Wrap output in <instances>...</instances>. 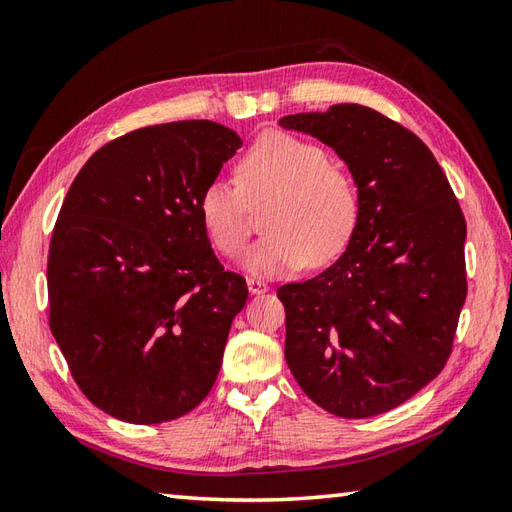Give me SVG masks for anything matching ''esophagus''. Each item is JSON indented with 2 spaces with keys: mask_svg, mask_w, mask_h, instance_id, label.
I'll list each match as a JSON object with an SVG mask.
<instances>
[{
  "mask_svg": "<svg viewBox=\"0 0 512 512\" xmlns=\"http://www.w3.org/2000/svg\"><path fill=\"white\" fill-rule=\"evenodd\" d=\"M246 284H248L250 295H264V292L268 290V286L264 284V281L253 279V277H248V279H246Z\"/></svg>",
  "mask_w": 512,
  "mask_h": 512,
  "instance_id": "34e87169",
  "label": "esophagus"
}]
</instances>
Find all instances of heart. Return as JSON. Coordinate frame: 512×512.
<instances>
[{
	"label": "heart",
	"mask_w": 512,
	"mask_h": 512,
	"mask_svg": "<svg viewBox=\"0 0 512 512\" xmlns=\"http://www.w3.org/2000/svg\"><path fill=\"white\" fill-rule=\"evenodd\" d=\"M235 173L237 184L222 178L206 184L198 209L217 253L237 257L248 239L246 198L270 195L262 215L268 233L248 250V273L279 277L306 262L323 266L354 235L361 215L358 182L321 145L266 132L239 158Z\"/></svg>",
	"instance_id": "heart-1"
}]
</instances>
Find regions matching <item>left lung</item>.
<instances>
[{
    "mask_svg": "<svg viewBox=\"0 0 512 512\" xmlns=\"http://www.w3.org/2000/svg\"><path fill=\"white\" fill-rule=\"evenodd\" d=\"M354 173L361 215L345 253L286 284V363L339 418L394 409L431 383L453 350L466 299V222L429 147L372 107L284 116Z\"/></svg>",
    "mask_w": 512,
    "mask_h": 512,
    "instance_id": "1",
    "label": "left lung"
}]
</instances>
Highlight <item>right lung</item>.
Returning <instances> with one entry per match:
<instances>
[{
    "label": "right lung",
    "instance_id": "1",
    "mask_svg": "<svg viewBox=\"0 0 512 512\" xmlns=\"http://www.w3.org/2000/svg\"><path fill=\"white\" fill-rule=\"evenodd\" d=\"M239 147L211 121L143 127L96 151L65 195L50 330L85 398L118 420H176L220 372L248 288L217 262L198 202Z\"/></svg>",
    "mask_w": 512,
    "mask_h": 512
}]
</instances>
